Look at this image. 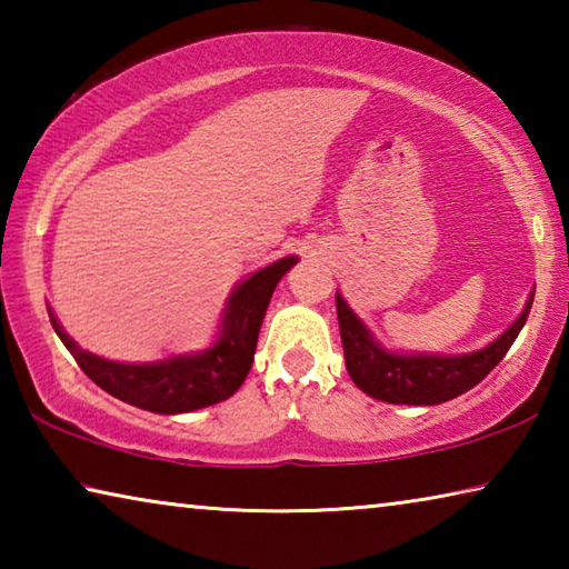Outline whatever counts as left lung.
Returning a JSON list of instances; mask_svg holds the SVG:
<instances>
[{
    "instance_id": "obj_1",
    "label": "left lung",
    "mask_w": 569,
    "mask_h": 569,
    "mask_svg": "<svg viewBox=\"0 0 569 569\" xmlns=\"http://www.w3.org/2000/svg\"><path fill=\"white\" fill-rule=\"evenodd\" d=\"M535 293H529L522 313L509 329L489 346L471 353L441 356V353H399L383 349L379 339L366 329V323L351 311L341 293H336V313H339L341 343L346 356V371L356 387L369 397L387 403H411V407H431L449 399L487 377L505 359L509 346L522 331L532 308Z\"/></svg>"
}]
</instances>
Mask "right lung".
I'll return each instance as SVG.
<instances>
[{"mask_svg": "<svg viewBox=\"0 0 569 569\" xmlns=\"http://www.w3.org/2000/svg\"><path fill=\"white\" fill-rule=\"evenodd\" d=\"M296 263V256H286L281 261L248 276L228 298L213 346L206 351L170 356V359L162 361L120 363L102 359L98 353L80 349L62 331L50 308L47 311H50V321L67 346V351L74 356L80 369L100 389L112 393L114 399L146 411L188 413L226 401L240 389V383L246 381L250 371V363H253L266 308L271 303L278 281Z\"/></svg>", "mask_w": 569, "mask_h": 569, "instance_id": "right-lung-1", "label": "right lung"}]
</instances>
